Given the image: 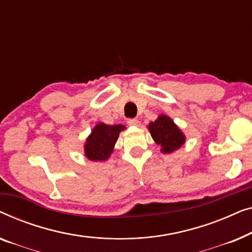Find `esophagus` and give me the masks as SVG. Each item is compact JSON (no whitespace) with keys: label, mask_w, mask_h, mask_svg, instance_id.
Segmentation results:
<instances>
[{"label":"esophagus","mask_w":252,"mask_h":252,"mask_svg":"<svg viewBox=\"0 0 252 252\" xmlns=\"http://www.w3.org/2000/svg\"><path fill=\"white\" fill-rule=\"evenodd\" d=\"M127 125L131 126H139L140 122L138 121L137 119H129V120H127Z\"/></svg>","instance_id":"34e87169"}]
</instances>
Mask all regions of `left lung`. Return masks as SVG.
<instances>
[{"label": "left lung", "mask_w": 252, "mask_h": 252, "mask_svg": "<svg viewBox=\"0 0 252 252\" xmlns=\"http://www.w3.org/2000/svg\"><path fill=\"white\" fill-rule=\"evenodd\" d=\"M152 138L158 146H161L163 154H171L179 150L185 144L186 136L179 126L173 122L170 116L160 114L154 122L147 126Z\"/></svg>", "instance_id": "left-lung-1"}]
</instances>
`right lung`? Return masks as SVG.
<instances>
[{
  "label": "right lung",
  "mask_w": 252,
  "mask_h": 252,
  "mask_svg": "<svg viewBox=\"0 0 252 252\" xmlns=\"http://www.w3.org/2000/svg\"><path fill=\"white\" fill-rule=\"evenodd\" d=\"M126 130L122 125H105L99 122L91 130L84 143V154L90 161H106L114 151L120 132Z\"/></svg>",
  "instance_id": "1"
}]
</instances>
